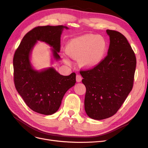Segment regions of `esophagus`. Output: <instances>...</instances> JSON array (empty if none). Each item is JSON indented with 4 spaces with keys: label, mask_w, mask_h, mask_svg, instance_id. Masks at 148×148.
<instances>
[{
    "label": "esophagus",
    "mask_w": 148,
    "mask_h": 148,
    "mask_svg": "<svg viewBox=\"0 0 148 148\" xmlns=\"http://www.w3.org/2000/svg\"><path fill=\"white\" fill-rule=\"evenodd\" d=\"M76 79H77V82L78 83L81 82H82V76L79 75H77V76H76Z\"/></svg>",
    "instance_id": "esophagus-1"
}]
</instances>
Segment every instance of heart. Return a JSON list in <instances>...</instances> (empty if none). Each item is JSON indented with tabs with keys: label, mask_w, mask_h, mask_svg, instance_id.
<instances>
[{
	"label": "heart",
	"mask_w": 148,
	"mask_h": 148,
	"mask_svg": "<svg viewBox=\"0 0 148 148\" xmlns=\"http://www.w3.org/2000/svg\"><path fill=\"white\" fill-rule=\"evenodd\" d=\"M106 49V41L101 36L86 34L71 39L66 44L65 51L71 59H78L80 66L90 69L101 62ZM64 60L69 62L66 57Z\"/></svg>",
	"instance_id": "obj_1"
}]
</instances>
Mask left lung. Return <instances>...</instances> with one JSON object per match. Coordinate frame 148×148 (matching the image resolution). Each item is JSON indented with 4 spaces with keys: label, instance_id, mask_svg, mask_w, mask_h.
<instances>
[{
    "label": "left lung",
    "instance_id": "8db88e82",
    "mask_svg": "<svg viewBox=\"0 0 148 148\" xmlns=\"http://www.w3.org/2000/svg\"><path fill=\"white\" fill-rule=\"evenodd\" d=\"M110 44L107 56L92 69L81 71L86 86L84 110L89 117L102 120L114 115L132 91L136 60L127 38L107 29Z\"/></svg>",
    "mask_w": 148,
    "mask_h": 148
}]
</instances>
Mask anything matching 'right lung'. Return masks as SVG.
<instances>
[{"instance_id":"1","label":"right lung","mask_w":148,"mask_h":148,"mask_svg":"<svg viewBox=\"0 0 148 148\" xmlns=\"http://www.w3.org/2000/svg\"><path fill=\"white\" fill-rule=\"evenodd\" d=\"M66 26L36 27L26 34L15 51L13 65L16 91L29 108L36 112L52 115L59 110L66 92L76 83V74L60 75L53 66L36 70L31 62L33 49L41 41L51 47L52 63L60 57V37Z\"/></svg>"}]
</instances>
